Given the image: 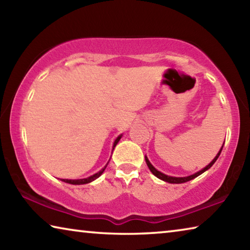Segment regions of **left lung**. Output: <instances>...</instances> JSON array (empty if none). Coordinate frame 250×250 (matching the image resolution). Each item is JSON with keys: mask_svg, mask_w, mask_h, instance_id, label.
<instances>
[{"mask_svg": "<svg viewBox=\"0 0 250 250\" xmlns=\"http://www.w3.org/2000/svg\"><path fill=\"white\" fill-rule=\"evenodd\" d=\"M223 146H224V145L222 146L221 150H219V152L217 153V155L215 156V158L213 159V161H211V162L208 164V166H206L204 168H203V170L196 172L195 174L189 175V176H185V177H174V176H168V175L163 174V173H161L160 171L156 170V168H155L153 166H152V164L150 163V161L147 160L146 156V166L149 167L150 171H151L152 173H153V174H154L156 177H158V179L162 180V181H164V182H167V183L181 184V183H185V182H188V181H191V180H193V179H195V177H197L198 175H201L202 173H204L205 171L208 170V168H210V167H211V166H213V164H214L215 162H216V160L218 159V156H219V154H221V152H222V150H223Z\"/></svg>", "mask_w": 250, "mask_h": 250, "instance_id": "8db88e82", "label": "left lung"}]
</instances>
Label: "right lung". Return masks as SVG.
Wrapping results in <instances>:
<instances>
[{
	"label": "right lung",
	"instance_id": "right-lung-1",
	"mask_svg": "<svg viewBox=\"0 0 250 250\" xmlns=\"http://www.w3.org/2000/svg\"><path fill=\"white\" fill-rule=\"evenodd\" d=\"M121 137L122 135H119V137H118L116 140H115V143H113V146H112V150L115 149L116 147V146H117V143L119 142V140L121 139ZM109 163V162H108ZM108 163H107V166H108ZM107 166H105L103 170H100L98 173H96V174H94V175H91V176H89V177H87V179H80V180H65V179H62V181H64L65 183H69V184H74V185H80V184H87V183H90V182H92V181H95L96 179H98V177L103 174L104 173V171L105 170V167H107Z\"/></svg>",
	"mask_w": 250,
	"mask_h": 250
}]
</instances>
